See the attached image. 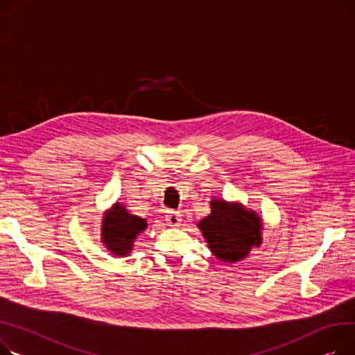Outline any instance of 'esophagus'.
Listing matches in <instances>:
<instances>
[{
  "instance_id": "obj_1",
  "label": "esophagus",
  "mask_w": 355,
  "mask_h": 355,
  "mask_svg": "<svg viewBox=\"0 0 355 355\" xmlns=\"http://www.w3.org/2000/svg\"><path fill=\"white\" fill-rule=\"evenodd\" d=\"M182 218L179 215V212H175V211H168V214H166V222H168L169 226H179Z\"/></svg>"
}]
</instances>
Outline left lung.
Wrapping results in <instances>:
<instances>
[{
  "instance_id": "left-lung-1",
  "label": "left lung",
  "mask_w": 355,
  "mask_h": 355,
  "mask_svg": "<svg viewBox=\"0 0 355 355\" xmlns=\"http://www.w3.org/2000/svg\"><path fill=\"white\" fill-rule=\"evenodd\" d=\"M212 214L198 226L209 249L222 262H236L249 255L252 246L262 242V220L254 211L239 203L212 200Z\"/></svg>"
}]
</instances>
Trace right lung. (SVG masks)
Returning a JSON list of instances; mask_svg holds the SVG:
<instances>
[{"instance_id": "obj_1", "label": "right lung", "mask_w": 355, "mask_h": 355, "mask_svg": "<svg viewBox=\"0 0 355 355\" xmlns=\"http://www.w3.org/2000/svg\"><path fill=\"white\" fill-rule=\"evenodd\" d=\"M146 227V219L130 215L123 205L116 203L103 219L101 239L110 252L124 257L132 251L133 241Z\"/></svg>"}]
</instances>
